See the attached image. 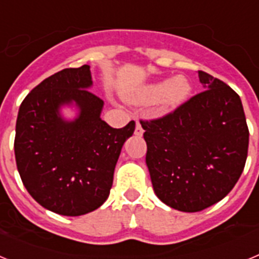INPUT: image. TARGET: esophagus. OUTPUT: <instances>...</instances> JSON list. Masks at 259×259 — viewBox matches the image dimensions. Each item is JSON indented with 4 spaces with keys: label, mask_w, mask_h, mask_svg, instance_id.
I'll use <instances>...</instances> for the list:
<instances>
[{
    "label": "esophagus",
    "mask_w": 259,
    "mask_h": 259,
    "mask_svg": "<svg viewBox=\"0 0 259 259\" xmlns=\"http://www.w3.org/2000/svg\"><path fill=\"white\" fill-rule=\"evenodd\" d=\"M143 134H144L143 127H141L140 123L137 122L136 123V128H135V135H136V136H139V137H141V136H143Z\"/></svg>",
    "instance_id": "obj_1"
}]
</instances>
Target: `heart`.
Segmentation results:
<instances>
[{
  "instance_id": "1",
  "label": "heart",
  "mask_w": 259,
  "mask_h": 259,
  "mask_svg": "<svg viewBox=\"0 0 259 259\" xmlns=\"http://www.w3.org/2000/svg\"><path fill=\"white\" fill-rule=\"evenodd\" d=\"M192 92V85L188 77L184 75H176L163 81H154L141 87L132 95L125 96L132 104L150 105L157 102L159 114L170 113L182 106Z\"/></svg>"
}]
</instances>
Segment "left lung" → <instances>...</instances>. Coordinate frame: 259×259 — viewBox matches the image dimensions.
Returning a JSON list of instances; mask_svg holds the SVG:
<instances>
[{"label": "left lung", "instance_id": "1", "mask_svg": "<svg viewBox=\"0 0 259 259\" xmlns=\"http://www.w3.org/2000/svg\"><path fill=\"white\" fill-rule=\"evenodd\" d=\"M203 91L161 119L144 122L146 166L167 206L196 212L223 200L241 176L249 131L239 95L198 71Z\"/></svg>", "mask_w": 259, "mask_h": 259}]
</instances>
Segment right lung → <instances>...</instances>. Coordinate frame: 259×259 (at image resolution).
Wrapping results in <instances>:
<instances>
[{"label": "right lung", "mask_w": 259, "mask_h": 259, "mask_svg": "<svg viewBox=\"0 0 259 259\" xmlns=\"http://www.w3.org/2000/svg\"><path fill=\"white\" fill-rule=\"evenodd\" d=\"M91 66L65 68L41 81L19 107L15 161L22 182L41 206L66 217L98 209L107 200L114 170L135 122L111 128L104 101L93 95ZM63 108L74 115L67 118Z\"/></svg>", "instance_id": "add662e5"}]
</instances>
